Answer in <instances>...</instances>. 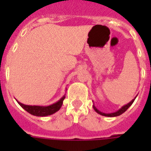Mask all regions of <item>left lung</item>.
<instances>
[{"instance_id":"1","label":"left lung","mask_w":151,"mask_h":151,"mask_svg":"<svg viewBox=\"0 0 151 151\" xmlns=\"http://www.w3.org/2000/svg\"><path fill=\"white\" fill-rule=\"evenodd\" d=\"M136 96L135 97V98H134V99L131 101V102H129V103H127L126 105L123 106H122L121 109H119V110H117V111H116V112L110 113V114H105V113H103V112H101V111H99V110H98V109H97V108L94 105H93V109H94L96 112L98 113L99 114L103 115V116H106V117H117V116H119V115L122 114L123 113L125 112V111H126V110L129 109V106H131L132 104L133 103L134 100H135V99L136 98Z\"/></svg>"}]
</instances>
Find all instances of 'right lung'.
Returning <instances> with one entry per match:
<instances>
[{
    "mask_svg": "<svg viewBox=\"0 0 151 151\" xmlns=\"http://www.w3.org/2000/svg\"><path fill=\"white\" fill-rule=\"evenodd\" d=\"M65 96L62 97L59 101H57L56 103H53L52 105L49 106H30V105H25L23 103H21L18 100V103L26 111L29 113L30 114L37 116V117H46L48 115H52L57 112L59 109L61 108L63 105V102L65 99Z\"/></svg>",
    "mask_w": 151,
    "mask_h": 151,
    "instance_id": "add662e5",
    "label": "right lung"
}]
</instances>
